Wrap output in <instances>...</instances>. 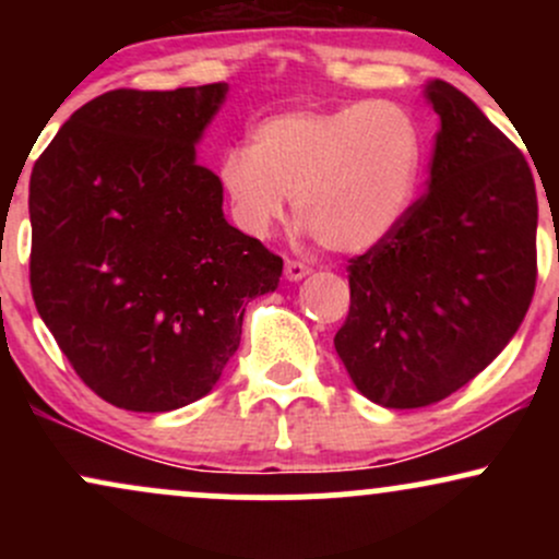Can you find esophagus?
Here are the masks:
<instances>
[{
	"label": "esophagus",
	"instance_id": "esophagus-1",
	"mask_svg": "<svg viewBox=\"0 0 559 559\" xmlns=\"http://www.w3.org/2000/svg\"><path fill=\"white\" fill-rule=\"evenodd\" d=\"M284 273H286L288 281H301L307 273H310V267H307L305 262H299V260H286V271Z\"/></svg>",
	"mask_w": 559,
	"mask_h": 559
}]
</instances>
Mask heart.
<instances>
[{"instance_id":"heart-1","label":"heart","mask_w":559,"mask_h":559,"mask_svg":"<svg viewBox=\"0 0 559 559\" xmlns=\"http://www.w3.org/2000/svg\"><path fill=\"white\" fill-rule=\"evenodd\" d=\"M423 152V131L407 107L349 102L260 120L249 146L223 152L217 178L243 234L271 236L292 197L294 213L325 249L360 254L409 213Z\"/></svg>"}]
</instances>
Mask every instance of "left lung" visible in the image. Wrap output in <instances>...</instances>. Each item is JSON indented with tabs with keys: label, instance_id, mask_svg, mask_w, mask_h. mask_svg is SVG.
Listing matches in <instances>:
<instances>
[{
	"label": "left lung",
	"instance_id": "obj_1",
	"mask_svg": "<svg viewBox=\"0 0 559 559\" xmlns=\"http://www.w3.org/2000/svg\"><path fill=\"white\" fill-rule=\"evenodd\" d=\"M431 181L389 239L349 260L336 344L362 396L426 407L463 389L521 329L536 288V186L515 144L447 81Z\"/></svg>",
	"mask_w": 559,
	"mask_h": 559
}]
</instances>
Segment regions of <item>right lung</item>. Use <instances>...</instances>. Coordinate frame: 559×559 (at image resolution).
<instances>
[{
    "label": "right lung",
    "instance_id": "right-lung-1",
    "mask_svg": "<svg viewBox=\"0 0 559 559\" xmlns=\"http://www.w3.org/2000/svg\"><path fill=\"white\" fill-rule=\"evenodd\" d=\"M228 83L115 88L57 131L31 173V292L94 394L131 413L202 400L239 349L247 301L284 260L223 215L197 163Z\"/></svg>",
    "mask_w": 559,
    "mask_h": 559
}]
</instances>
